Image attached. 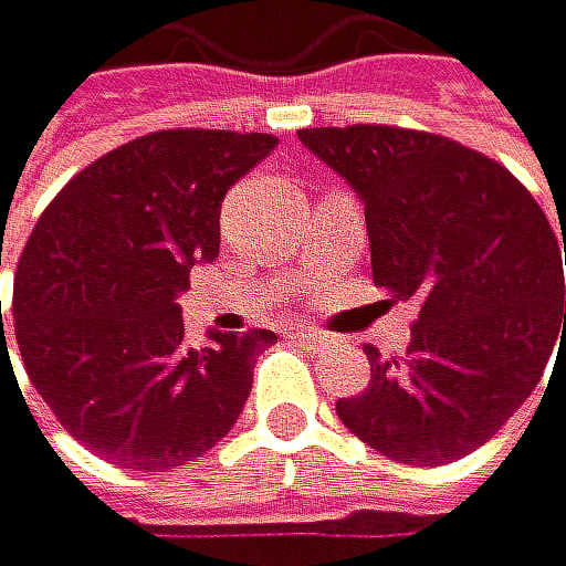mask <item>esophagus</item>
I'll use <instances>...</instances> for the list:
<instances>
[{
    "label": "esophagus",
    "mask_w": 566,
    "mask_h": 566,
    "mask_svg": "<svg viewBox=\"0 0 566 566\" xmlns=\"http://www.w3.org/2000/svg\"><path fill=\"white\" fill-rule=\"evenodd\" d=\"M290 332V339H301V343H325V332H318V328H311V325H290L286 328Z\"/></svg>",
    "instance_id": "34e87169"
}]
</instances>
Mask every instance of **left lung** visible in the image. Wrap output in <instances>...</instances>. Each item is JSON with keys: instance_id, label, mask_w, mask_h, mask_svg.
Returning <instances> with one entry per match:
<instances>
[{"instance_id": "left-lung-1", "label": "left lung", "mask_w": 566, "mask_h": 566, "mask_svg": "<svg viewBox=\"0 0 566 566\" xmlns=\"http://www.w3.org/2000/svg\"><path fill=\"white\" fill-rule=\"evenodd\" d=\"M297 136L360 196L375 283L420 301L406 357L367 346L370 385L336 402L339 420L406 465L469 455L532 396L566 339V238L560 251L504 164L448 136L399 125Z\"/></svg>"}]
</instances>
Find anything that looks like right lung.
I'll use <instances>...</instances> for the list:
<instances>
[{"label":"right lung","instance_id":"obj_1","mask_svg":"<svg viewBox=\"0 0 566 566\" xmlns=\"http://www.w3.org/2000/svg\"><path fill=\"white\" fill-rule=\"evenodd\" d=\"M272 146L223 128L139 136L83 167L30 234L13 286L27 378L111 465L167 472L238 423L276 332H213L188 349L178 294L191 265L220 255L227 188Z\"/></svg>","mask_w":566,"mask_h":566}]
</instances>
